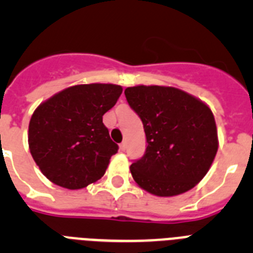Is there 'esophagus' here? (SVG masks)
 <instances>
[{"label":"esophagus","mask_w":253,"mask_h":253,"mask_svg":"<svg viewBox=\"0 0 253 253\" xmlns=\"http://www.w3.org/2000/svg\"><path fill=\"white\" fill-rule=\"evenodd\" d=\"M120 149H122V151H125V149H126V142H123L122 144H120Z\"/></svg>","instance_id":"34e87169"}]
</instances>
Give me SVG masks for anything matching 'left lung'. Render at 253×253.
<instances>
[{
    "instance_id": "8db88e82",
    "label": "left lung",
    "mask_w": 253,
    "mask_h": 253,
    "mask_svg": "<svg viewBox=\"0 0 253 253\" xmlns=\"http://www.w3.org/2000/svg\"><path fill=\"white\" fill-rule=\"evenodd\" d=\"M124 93L147 138L146 153L130 166L138 186L162 198L196 186L209 171L219 146L210 107L169 86L138 84Z\"/></svg>"
}]
</instances>
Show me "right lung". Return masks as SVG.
Returning <instances> with one entry per match:
<instances>
[{
  "label": "right lung",
  "mask_w": 253,
  "mask_h": 253,
  "mask_svg": "<svg viewBox=\"0 0 253 253\" xmlns=\"http://www.w3.org/2000/svg\"><path fill=\"white\" fill-rule=\"evenodd\" d=\"M122 92L119 84H76L35 109L29 123V149L49 181L78 190L104 176L119 147L102 116Z\"/></svg>",
  "instance_id": "add662e5"
}]
</instances>
